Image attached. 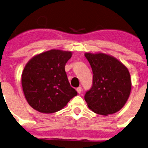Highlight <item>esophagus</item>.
I'll return each instance as SVG.
<instances>
[{
	"mask_svg": "<svg viewBox=\"0 0 148 148\" xmlns=\"http://www.w3.org/2000/svg\"><path fill=\"white\" fill-rule=\"evenodd\" d=\"M76 91H77V92H78V93H81V91H82V88L80 87H78L77 89H76Z\"/></svg>",
	"mask_w": 148,
	"mask_h": 148,
	"instance_id": "34e87169",
	"label": "esophagus"
}]
</instances>
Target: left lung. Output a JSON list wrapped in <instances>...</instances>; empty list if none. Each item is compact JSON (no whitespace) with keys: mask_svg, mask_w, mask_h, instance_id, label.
Masks as SVG:
<instances>
[{"mask_svg":"<svg viewBox=\"0 0 148 148\" xmlns=\"http://www.w3.org/2000/svg\"><path fill=\"white\" fill-rule=\"evenodd\" d=\"M93 72L92 86L85 94L91 111L108 115L119 111L126 104L131 90L128 69L112 56L85 53Z\"/></svg>","mask_w":148,"mask_h":148,"instance_id":"obj_1","label":"left lung"}]
</instances>
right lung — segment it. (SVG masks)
Returning <instances> with one entry per match:
<instances>
[{
	"label": "right lung",
	"instance_id": "add662e5",
	"mask_svg": "<svg viewBox=\"0 0 148 148\" xmlns=\"http://www.w3.org/2000/svg\"><path fill=\"white\" fill-rule=\"evenodd\" d=\"M72 52L51 50L37 55L24 67L22 85L28 103L36 111H60L77 92L70 86L65 70Z\"/></svg>",
	"mask_w": 148,
	"mask_h": 148
}]
</instances>
